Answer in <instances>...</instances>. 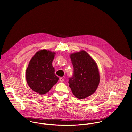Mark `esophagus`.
Returning a JSON list of instances; mask_svg holds the SVG:
<instances>
[{
    "label": "esophagus",
    "instance_id": "34e87169",
    "mask_svg": "<svg viewBox=\"0 0 132 132\" xmlns=\"http://www.w3.org/2000/svg\"><path fill=\"white\" fill-rule=\"evenodd\" d=\"M64 80H64V78H62V77H61V78H60V81L61 82H64Z\"/></svg>",
    "mask_w": 132,
    "mask_h": 132
}]
</instances>
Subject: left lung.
Instances as JSON below:
<instances>
[{"label":"left lung","instance_id":"8db88e82","mask_svg":"<svg viewBox=\"0 0 132 132\" xmlns=\"http://www.w3.org/2000/svg\"><path fill=\"white\" fill-rule=\"evenodd\" d=\"M73 75L69 84L73 95L79 99H85L96 91L100 82V74L95 61L84 50L70 55Z\"/></svg>","mask_w":132,"mask_h":132}]
</instances>
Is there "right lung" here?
Returning <instances> with one entry per match:
<instances>
[{"label": "right lung", "instance_id": "1", "mask_svg": "<svg viewBox=\"0 0 132 132\" xmlns=\"http://www.w3.org/2000/svg\"><path fill=\"white\" fill-rule=\"evenodd\" d=\"M55 54L45 49L39 51L31 59L26 70L28 86L40 95L48 92L59 80L52 66Z\"/></svg>", "mask_w": 132, "mask_h": 132}]
</instances>
